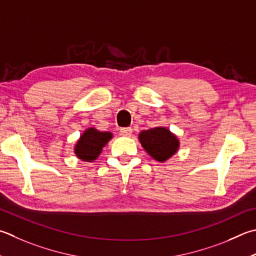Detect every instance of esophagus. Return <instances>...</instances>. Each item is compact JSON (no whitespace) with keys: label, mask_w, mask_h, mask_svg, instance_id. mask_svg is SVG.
Returning a JSON list of instances; mask_svg holds the SVG:
<instances>
[{"label":"esophagus","mask_w":256,"mask_h":256,"mask_svg":"<svg viewBox=\"0 0 256 256\" xmlns=\"http://www.w3.org/2000/svg\"><path fill=\"white\" fill-rule=\"evenodd\" d=\"M120 132L123 136H131L133 130H132V128H122L120 130Z\"/></svg>","instance_id":"34e87169"}]
</instances>
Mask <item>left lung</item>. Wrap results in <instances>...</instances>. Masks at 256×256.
Listing matches in <instances>:
<instances>
[{
    "label": "left lung",
    "mask_w": 256,
    "mask_h": 256,
    "mask_svg": "<svg viewBox=\"0 0 256 256\" xmlns=\"http://www.w3.org/2000/svg\"><path fill=\"white\" fill-rule=\"evenodd\" d=\"M140 142L144 150L160 162L172 156L179 146L178 138L164 128H154L141 132Z\"/></svg>",
    "instance_id": "8db88e82"
}]
</instances>
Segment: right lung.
Returning a JSON list of instances; mask_svg holds the SVG:
<instances>
[{"instance_id": "obj_1", "label": "right lung", "mask_w": 256, "mask_h": 256, "mask_svg": "<svg viewBox=\"0 0 256 256\" xmlns=\"http://www.w3.org/2000/svg\"><path fill=\"white\" fill-rule=\"evenodd\" d=\"M112 138L110 132H100L95 128H88L77 142L75 153L80 159L90 162L95 160L102 152V148Z\"/></svg>"}]
</instances>
